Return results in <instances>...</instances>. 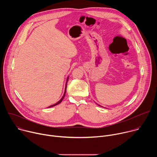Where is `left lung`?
I'll list each match as a JSON object with an SVG mask.
<instances>
[{
    "label": "left lung",
    "instance_id": "1",
    "mask_svg": "<svg viewBox=\"0 0 157 157\" xmlns=\"http://www.w3.org/2000/svg\"><path fill=\"white\" fill-rule=\"evenodd\" d=\"M99 106H100V105H99Z\"/></svg>",
    "mask_w": 157,
    "mask_h": 157
}]
</instances>
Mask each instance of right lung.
<instances>
[{
    "label": "right lung",
    "instance_id": "obj_1",
    "mask_svg": "<svg viewBox=\"0 0 157 157\" xmlns=\"http://www.w3.org/2000/svg\"><path fill=\"white\" fill-rule=\"evenodd\" d=\"M68 78H67V81H66V86H65V90H64V94H63V97H62V98L58 102H56V104H53V105H50V106H49L48 107H53V106H55V105H58V104H59V103H61V101H63V99H64V96H65V94H66V87H67V82H68Z\"/></svg>",
    "mask_w": 157,
    "mask_h": 157
}]
</instances>
